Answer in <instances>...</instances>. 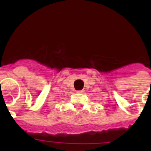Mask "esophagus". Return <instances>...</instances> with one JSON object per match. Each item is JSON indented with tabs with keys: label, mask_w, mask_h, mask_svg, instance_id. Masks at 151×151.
<instances>
[{
	"label": "esophagus",
	"mask_w": 151,
	"mask_h": 151,
	"mask_svg": "<svg viewBox=\"0 0 151 151\" xmlns=\"http://www.w3.org/2000/svg\"><path fill=\"white\" fill-rule=\"evenodd\" d=\"M77 92H78V93H81V94H82L83 92H84V91H83V90H79V91H77Z\"/></svg>",
	"instance_id": "1"
}]
</instances>
